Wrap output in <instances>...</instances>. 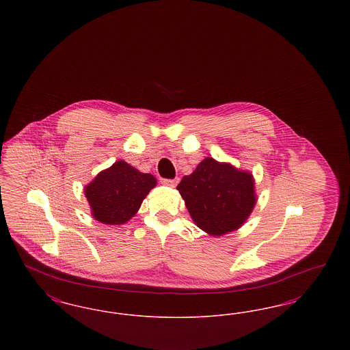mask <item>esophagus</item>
Wrapping results in <instances>:
<instances>
[{"label": "esophagus", "mask_w": 350, "mask_h": 350, "mask_svg": "<svg viewBox=\"0 0 350 350\" xmlns=\"http://www.w3.org/2000/svg\"><path fill=\"white\" fill-rule=\"evenodd\" d=\"M161 183H164V185H167V186H170V187H176V186H177V183H180V178H174V180H163Z\"/></svg>", "instance_id": "1"}]
</instances>
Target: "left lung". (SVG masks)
Masks as SVG:
<instances>
[{
	"label": "left lung",
	"mask_w": 350,
	"mask_h": 350,
	"mask_svg": "<svg viewBox=\"0 0 350 350\" xmlns=\"http://www.w3.org/2000/svg\"><path fill=\"white\" fill-rule=\"evenodd\" d=\"M177 190L193 221L211 236L239 230L257 202L253 174L213 157H206L185 176Z\"/></svg>",
	"instance_id": "1"
}]
</instances>
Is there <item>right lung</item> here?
Segmentation results:
<instances>
[{"label":"right lung","mask_w":350,"mask_h":350,"mask_svg":"<svg viewBox=\"0 0 350 350\" xmlns=\"http://www.w3.org/2000/svg\"><path fill=\"white\" fill-rule=\"evenodd\" d=\"M157 185L150 173L119 160L100 172L83 189L92 217L102 224L127 223L139 211L144 198Z\"/></svg>","instance_id":"obj_1"}]
</instances>
